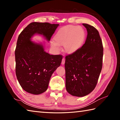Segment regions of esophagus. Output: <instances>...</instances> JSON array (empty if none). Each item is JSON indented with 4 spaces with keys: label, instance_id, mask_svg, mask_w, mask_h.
Returning <instances> with one entry per match:
<instances>
[{
    "label": "esophagus",
    "instance_id": "34e87169",
    "mask_svg": "<svg viewBox=\"0 0 120 120\" xmlns=\"http://www.w3.org/2000/svg\"><path fill=\"white\" fill-rule=\"evenodd\" d=\"M64 63H65V59H64V58H63V59H62V60L61 64H62V65H64Z\"/></svg>",
    "mask_w": 120,
    "mask_h": 120
}]
</instances>
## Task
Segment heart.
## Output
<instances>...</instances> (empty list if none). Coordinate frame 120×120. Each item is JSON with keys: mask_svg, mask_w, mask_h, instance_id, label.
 Segmentation results:
<instances>
[{"mask_svg": "<svg viewBox=\"0 0 120 120\" xmlns=\"http://www.w3.org/2000/svg\"><path fill=\"white\" fill-rule=\"evenodd\" d=\"M86 38V33L82 27L68 25L58 30L53 38L55 42L51 43V46L58 52L59 45L63 46L66 52L72 54L82 47Z\"/></svg>", "mask_w": 120, "mask_h": 120, "instance_id": "heart-1", "label": "heart"}]
</instances>
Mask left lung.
<instances>
[{
    "instance_id": "8db88e82",
    "label": "left lung",
    "mask_w": 120,
    "mask_h": 120,
    "mask_svg": "<svg viewBox=\"0 0 120 120\" xmlns=\"http://www.w3.org/2000/svg\"><path fill=\"white\" fill-rule=\"evenodd\" d=\"M87 30L85 43L76 52L65 57V86L71 95L83 97L95 88L102 68L103 47L98 31L82 24Z\"/></svg>"
}]
</instances>
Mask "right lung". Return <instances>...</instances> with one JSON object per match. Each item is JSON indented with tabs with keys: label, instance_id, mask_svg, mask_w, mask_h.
<instances>
[{
	"label": "right lung",
	"instance_id": "right-lung-1",
	"mask_svg": "<svg viewBox=\"0 0 120 120\" xmlns=\"http://www.w3.org/2000/svg\"><path fill=\"white\" fill-rule=\"evenodd\" d=\"M59 24L33 22L18 38L15 51L16 75L24 90L34 95L47 90L52 73L62 61L61 55H50L43 43L31 41L35 34L42 35L49 42Z\"/></svg>",
	"mask_w": 120,
	"mask_h": 120
}]
</instances>
